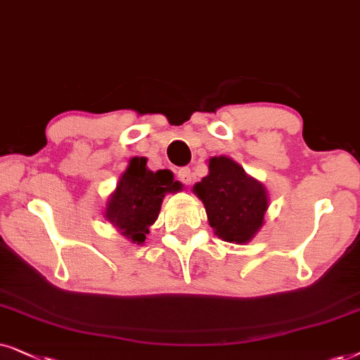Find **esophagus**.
I'll list each match as a JSON object with an SVG mask.
<instances>
[{"label":"esophagus","instance_id":"34e87169","mask_svg":"<svg viewBox=\"0 0 360 360\" xmlns=\"http://www.w3.org/2000/svg\"><path fill=\"white\" fill-rule=\"evenodd\" d=\"M177 177H179L181 183L191 184V181H193V171H191L189 167H181V169L177 171Z\"/></svg>","mask_w":360,"mask_h":360}]
</instances>
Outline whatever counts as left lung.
Wrapping results in <instances>:
<instances>
[{"instance_id":"8db88e82","label":"left lung","mask_w":360,"mask_h":360,"mask_svg":"<svg viewBox=\"0 0 360 360\" xmlns=\"http://www.w3.org/2000/svg\"><path fill=\"white\" fill-rule=\"evenodd\" d=\"M207 162L209 174L194 184L193 193L202 200L215 236L243 245L265 224L268 191L232 158L212 156Z\"/></svg>"}]
</instances>
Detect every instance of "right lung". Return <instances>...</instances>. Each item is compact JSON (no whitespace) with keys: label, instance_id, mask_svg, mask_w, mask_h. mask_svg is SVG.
I'll use <instances>...</instances> for the list:
<instances>
[{"label":"right lung","instance_id":"right-lung-1","mask_svg":"<svg viewBox=\"0 0 360 360\" xmlns=\"http://www.w3.org/2000/svg\"><path fill=\"white\" fill-rule=\"evenodd\" d=\"M183 191V184L174 181L169 169L151 171L146 158H131L120 176L117 188L105 204V219L122 236L136 245H143L146 233L160 215L166 194Z\"/></svg>","mask_w":360,"mask_h":360}]
</instances>
